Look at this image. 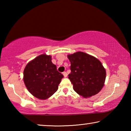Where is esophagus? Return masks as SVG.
Wrapping results in <instances>:
<instances>
[{"instance_id": "34e87169", "label": "esophagus", "mask_w": 131, "mask_h": 131, "mask_svg": "<svg viewBox=\"0 0 131 131\" xmlns=\"http://www.w3.org/2000/svg\"><path fill=\"white\" fill-rule=\"evenodd\" d=\"M62 74H63V75L64 77H67V76H68L67 73H66V72H63L62 73Z\"/></svg>"}]
</instances>
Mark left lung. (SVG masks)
I'll use <instances>...</instances> for the list:
<instances>
[{
    "label": "left lung",
    "instance_id": "1",
    "mask_svg": "<svg viewBox=\"0 0 131 131\" xmlns=\"http://www.w3.org/2000/svg\"><path fill=\"white\" fill-rule=\"evenodd\" d=\"M71 73L68 78L73 90L84 97L97 94L104 85L106 70L96 58L83 52L68 55Z\"/></svg>",
    "mask_w": 131,
    "mask_h": 131
}]
</instances>
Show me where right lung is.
Wrapping results in <instances>:
<instances>
[{"label":"right lung","mask_w":131,"mask_h":131,"mask_svg":"<svg viewBox=\"0 0 131 131\" xmlns=\"http://www.w3.org/2000/svg\"><path fill=\"white\" fill-rule=\"evenodd\" d=\"M63 77L51 62L50 55L42 54L26 65L24 81L29 91L40 99H46L58 90Z\"/></svg>","instance_id":"1"}]
</instances>
